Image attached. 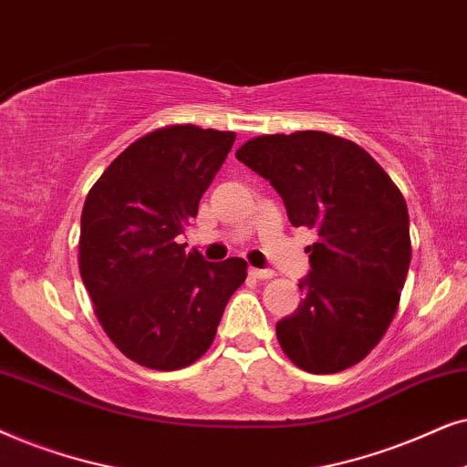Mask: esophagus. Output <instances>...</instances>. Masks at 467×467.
Returning a JSON list of instances; mask_svg holds the SVG:
<instances>
[{
	"label": "esophagus",
	"mask_w": 467,
	"mask_h": 467,
	"mask_svg": "<svg viewBox=\"0 0 467 467\" xmlns=\"http://www.w3.org/2000/svg\"><path fill=\"white\" fill-rule=\"evenodd\" d=\"M250 275L252 277H256V279H271L273 275H275V273H273L271 269H250Z\"/></svg>",
	"instance_id": "obj_1"
}]
</instances>
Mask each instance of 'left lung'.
Segmentation results:
<instances>
[{"label": "left lung", "mask_w": 467, "mask_h": 467, "mask_svg": "<svg viewBox=\"0 0 467 467\" xmlns=\"http://www.w3.org/2000/svg\"><path fill=\"white\" fill-rule=\"evenodd\" d=\"M239 161L269 182L292 226L314 228L306 298L277 322L282 350L309 374H337L384 337L400 306L412 245L401 192L357 142L316 132L265 134Z\"/></svg>", "instance_id": "1"}]
</instances>
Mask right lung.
<instances>
[{"instance_id": "obj_1", "label": "right lung", "mask_w": 467, "mask_h": 467, "mask_svg": "<svg viewBox=\"0 0 467 467\" xmlns=\"http://www.w3.org/2000/svg\"><path fill=\"white\" fill-rule=\"evenodd\" d=\"M234 132L169 126L117 155L80 215L78 269L110 341L149 369L188 368L213 344L247 263H207L177 244Z\"/></svg>"}]
</instances>
